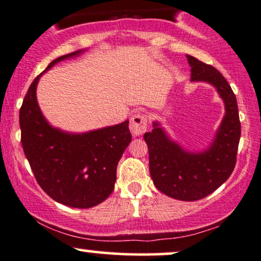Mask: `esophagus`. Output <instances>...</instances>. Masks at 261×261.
<instances>
[{"instance_id":"esophagus-1","label":"esophagus","mask_w":261,"mask_h":261,"mask_svg":"<svg viewBox=\"0 0 261 261\" xmlns=\"http://www.w3.org/2000/svg\"><path fill=\"white\" fill-rule=\"evenodd\" d=\"M129 129L133 137L143 136L148 129V117L143 113H137L130 118Z\"/></svg>"}]
</instances>
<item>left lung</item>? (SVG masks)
<instances>
[{
  "instance_id": "obj_1",
  "label": "left lung",
  "mask_w": 261,
  "mask_h": 261,
  "mask_svg": "<svg viewBox=\"0 0 261 261\" xmlns=\"http://www.w3.org/2000/svg\"><path fill=\"white\" fill-rule=\"evenodd\" d=\"M192 82H206L216 88L225 102V117L206 150L189 152L171 140L159 122L144 134L149 149L152 182L167 197L183 201L203 199L215 192L233 172L241 139V122L236 95L215 67L189 56Z\"/></svg>"
}]
</instances>
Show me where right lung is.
Here are the masks:
<instances>
[{
  "instance_id": "obj_1",
  "label": "right lung",
  "mask_w": 261,
  "mask_h": 261,
  "mask_svg": "<svg viewBox=\"0 0 261 261\" xmlns=\"http://www.w3.org/2000/svg\"><path fill=\"white\" fill-rule=\"evenodd\" d=\"M82 52L56 58L44 72ZM42 73L30 84L19 111L24 154L48 197L70 207H93L109 198L115 188L118 161L132 140L129 121L82 134L51 127L36 100V85Z\"/></svg>"
}]
</instances>
